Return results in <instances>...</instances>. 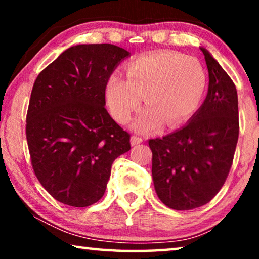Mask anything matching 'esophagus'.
<instances>
[{
    "label": "esophagus",
    "mask_w": 259,
    "mask_h": 259,
    "mask_svg": "<svg viewBox=\"0 0 259 259\" xmlns=\"http://www.w3.org/2000/svg\"><path fill=\"white\" fill-rule=\"evenodd\" d=\"M143 138L140 137H137V136H132V138H131V144L133 145V146H136V145H139L143 143Z\"/></svg>",
    "instance_id": "esophagus-1"
}]
</instances>
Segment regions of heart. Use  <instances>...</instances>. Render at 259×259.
<instances>
[{"label":"heart","mask_w":259,"mask_h":259,"mask_svg":"<svg viewBox=\"0 0 259 259\" xmlns=\"http://www.w3.org/2000/svg\"><path fill=\"white\" fill-rule=\"evenodd\" d=\"M126 76L113 73L105 87L109 112L126 123L143 101L145 107L134 120L133 130L150 133L162 123L176 128L199 107L206 88V73L192 56L160 52L140 56L126 67Z\"/></svg>","instance_id":"heart-1"}]
</instances>
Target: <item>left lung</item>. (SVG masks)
Returning <instances> with one entry per match:
<instances>
[{"label":"left lung","mask_w":259,"mask_h":259,"mask_svg":"<svg viewBox=\"0 0 259 259\" xmlns=\"http://www.w3.org/2000/svg\"><path fill=\"white\" fill-rule=\"evenodd\" d=\"M208 70L203 105L180 130L148 141L159 199L173 210L207 204L224 185L239 134L238 97L233 81L201 47Z\"/></svg>","instance_id":"8db88e82"}]
</instances>
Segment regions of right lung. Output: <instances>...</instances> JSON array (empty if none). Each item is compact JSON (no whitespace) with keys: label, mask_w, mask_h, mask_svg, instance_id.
Returning a JSON list of instances; mask_svg holds the SVG:
<instances>
[{"label":"right lung","mask_w":259,"mask_h":259,"mask_svg":"<svg viewBox=\"0 0 259 259\" xmlns=\"http://www.w3.org/2000/svg\"><path fill=\"white\" fill-rule=\"evenodd\" d=\"M131 55L118 46L76 45L35 80L26 134L38 182L60 203L86 207L104 196L113 161L130 134L105 108V87Z\"/></svg>","instance_id":"1"}]
</instances>
